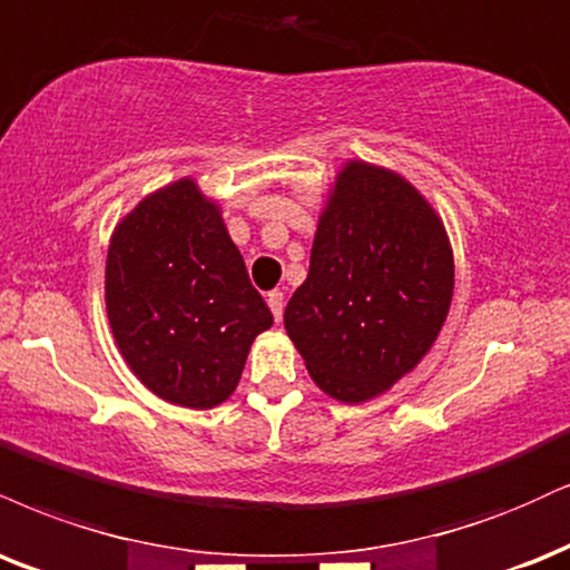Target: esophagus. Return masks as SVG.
I'll return each instance as SVG.
<instances>
[{"mask_svg": "<svg viewBox=\"0 0 570 570\" xmlns=\"http://www.w3.org/2000/svg\"><path fill=\"white\" fill-rule=\"evenodd\" d=\"M267 305H271V313L273 318L281 321V315H284V292H271L267 294Z\"/></svg>", "mask_w": 570, "mask_h": 570, "instance_id": "obj_1", "label": "esophagus"}]
</instances>
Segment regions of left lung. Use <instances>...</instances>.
Listing matches in <instances>:
<instances>
[{
    "mask_svg": "<svg viewBox=\"0 0 570 570\" xmlns=\"http://www.w3.org/2000/svg\"><path fill=\"white\" fill-rule=\"evenodd\" d=\"M454 294L443 223L387 169H342L284 326L324 393L380 395L430 351Z\"/></svg>",
    "mask_w": 570,
    "mask_h": 570,
    "instance_id": "left-lung-1",
    "label": "left lung"
}]
</instances>
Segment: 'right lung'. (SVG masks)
I'll use <instances>...</instances> for the list:
<instances>
[{
  "instance_id": "obj_1",
  "label": "right lung",
  "mask_w": 570,
  "mask_h": 570,
  "mask_svg": "<svg viewBox=\"0 0 570 570\" xmlns=\"http://www.w3.org/2000/svg\"><path fill=\"white\" fill-rule=\"evenodd\" d=\"M116 345L148 390L188 409L223 403L246 353L273 324L215 204L180 180L142 198L106 263Z\"/></svg>"
}]
</instances>
